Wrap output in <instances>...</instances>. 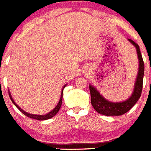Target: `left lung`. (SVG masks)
Returning a JSON list of instances; mask_svg holds the SVG:
<instances>
[{"mask_svg":"<svg viewBox=\"0 0 151 151\" xmlns=\"http://www.w3.org/2000/svg\"><path fill=\"white\" fill-rule=\"evenodd\" d=\"M128 41L136 48L139 60L138 73H137L135 83H134L133 93L131 96V97L127 100L123 101L121 103H113V102H110L105 99L94 86L90 85L89 87H90V96H91V104L94 109L98 113L107 115V116L122 115L128 112L137 103V100L140 99L143 88L145 64H144V61H143L142 55H141L138 45L130 39H128Z\"/></svg>","mask_w":151,"mask_h":151,"instance_id":"left-lung-1","label":"left lung"}]
</instances>
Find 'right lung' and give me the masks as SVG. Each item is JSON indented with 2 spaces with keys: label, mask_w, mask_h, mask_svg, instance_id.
Segmentation results:
<instances>
[{
  "label": "right lung",
  "mask_w": 151,
  "mask_h": 151,
  "mask_svg": "<svg viewBox=\"0 0 151 151\" xmlns=\"http://www.w3.org/2000/svg\"><path fill=\"white\" fill-rule=\"evenodd\" d=\"M66 86V85H65ZM65 86L63 87L62 90H61V99H60L59 102H58V105L56 106L55 107V109H54L53 110H52L50 112H48V113H47L46 115H33V114H30V113H28V112H25V111H23V109L21 108H19V106H18L16 104V103L14 101V99H13L12 96H11V95H10V92H9V96H10V99H11V101L13 102V103H14V105H15L16 106H17V108L19 109V110L21 112H23V114H24L26 116H27V117H29L31 118V119H36V120H39V121H42V120H47V119H51V118H52L53 116H55V115H56V114L58 113V112L59 111L60 108H61V103H62V96H63V90L65 89Z\"/></svg>",
  "instance_id": "obj_1"
}]
</instances>
